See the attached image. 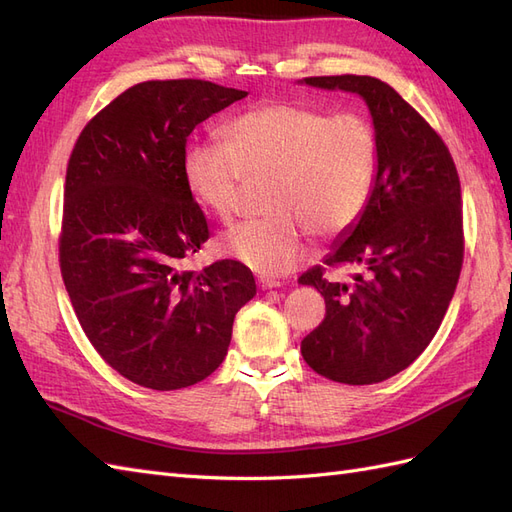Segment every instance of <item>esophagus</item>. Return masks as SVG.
Wrapping results in <instances>:
<instances>
[{
	"label": "esophagus",
	"instance_id": "1",
	"mask_svg": "<svg viewBox=\"0 0 512 512\" xmlns=\"http://www.w3.org/2000/svg\"><path fill=\"white\" fill-rule=\"evenodd\" d=\"M258 288L260 290H271V288H280V280H271V277H258Z\"/></svg>",
	"mask_w": 512,
	"mask_h": 512
}]
</instances>
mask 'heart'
Segmentation results:
<instances>
[{"label": "heart", "instance_id": "b5f03b06", "mask_svg": "<svg viewBox=\"0 0 512 512\" xmlns=\"http://www.w3.org/2000/svg\"><path fill=\"white\" fill-rule=\"evenodd\" d=\"M224 141H192L183 181L222 224L239 213L250 183H265L269 211L222 237V250L260 275L292 271L305 256V230L329 241L352 230L374 196L380 143L356 113L301 102H265L224 123Z\"/></svg>", "mask_w": 512, "mask_h": 512}]
</instances>
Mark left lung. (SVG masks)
Masks as SVG:
<instances>
[{
    "mask_svg": "<svg viewBox=\"0 0 512 512\" xmlns=\"http://www.w3.org/2000/svg\"><path fill=\"white\" fill-rule=\"evenodd\" d=\"M307 85L344 89L367 102L380 143L374 196L324 265L299 277L324 297L327 314L303 337L316 374L342 384H374L421 354L451 303L463 265L457 166L442 136L393 87L374 76H309ZM354 266L350 283L331 268Z\"/></svg>",
    "mask_w": 512,
    "mask_h": 512,
    "instance_id": "8db88e82",
    "label": "left lung"
}]
</instances>
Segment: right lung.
Masks as SVG:
<instances>
[{
  "instance_id": "right-lung-1",
  "label": "right lung",
  "mask_w": 512,
  "mask_h": 512,
  "mask_svg": "<svg viewBox=\"0 0 512 512\" xmlns=\"http://www.w3.org/2000/svg\"><path fill=\"white\" fill-rule=\"evenodd\" d=\"M245 96L200 79L138 83L89 119L70 153L61 277L91 346L145 389L175 391L211 376L235 314L256 294L237 260L183 269L209 239L183 181L188 136Z\"/></svg>"
}]
</instances>
